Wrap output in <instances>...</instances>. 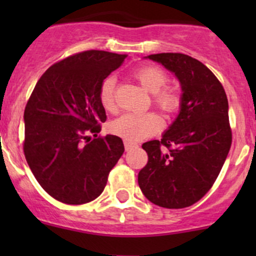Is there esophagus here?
<instances>
[{
	"instance_id": "34e87169",
	"label": "esophagus",
	"mask_w": 256,
	"mask_h": 256,
	"mask_svg": "<svg viewBox=\"0 0 256 256\" xmlns=\"http://www.w3.org/2000/svg\"><path fill=\"white\" fill-rule=\"evenodd\" d=\"M134 147H135V144L128 142V141H125V150H126V151H130V150H132Z\"/></svg>"
}]
</instances>
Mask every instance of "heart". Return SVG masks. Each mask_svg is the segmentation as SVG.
Here are the masks:
<instances>
[{
  "instance_id": "b5f03b06",
  "label": "heart",
  "mask_w": 256,
  "mask_h": 256,
  "mask_svg": "<svg viewBox=\"0 0 256 256\" xmlns=\"http://www.w3.org/2000/svg\"><path fill=\"white\" fill-rule=\"evenodd\" d=\"M141 86L154 95V104L164 112L171 114L180 106V96L174 90L164 89L167 84V76L157 66H144L134 73ZM114 92L115 79L108 76L102 80L99 90V99L105 110L114 109ZM162 128V120L154 112L132 114L126 112L109 124V131L128 142H138L158 132Z\"/></svg>"
}]
</instances>
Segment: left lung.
I'll return each instance as SVG.
<instances>
[{"label":"left lung","mask_w":256,"mask_h":256,"mask_svg":"<svg viewBox=\"0 0 256 256\" xmlns=\"http://www.w3.org/2000/svg\"><path fill=\"white\" fill-rule=\"evenodd\" d=\"M180 82V112L161 141L142 144L148 162L138 186L154 204L178 209L194 204L210 190L232 144L228 99L216 76L197 59L180 53L144 56ZM166 146L168 152H162Z\"/></svg>","instance_id":"8db88e82"}]
</instances>
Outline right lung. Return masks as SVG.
<instances>
[{
  "instance_id": "right-lung-1",
  "label": "right lung",
  "mask_w": 256,
  "mask_h": 256,
  "mask_svg": "<svg viewBox=\"0 0 256 256\" xmlns=\"http://www.w3.org/2000/svg\"><path fill=\"white\" fill-rule=\"evenodd\" d=\"M125 58L104 50L68 56L47 69L26 105V160L43 190L60 202L84 204L99 197L125 151L118 136L96 138L106 121L100 85Z\"/></svg>"
}]
</instances>
